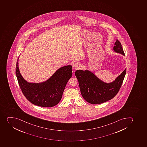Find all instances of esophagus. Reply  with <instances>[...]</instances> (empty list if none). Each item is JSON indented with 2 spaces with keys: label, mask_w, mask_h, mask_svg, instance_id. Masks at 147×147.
<instances>
[{
  "label": "esophagus",
  "mask_w": 147,
  "mask_h": 147,
  "mask_svg": "<svg viewBox=\"0 0 147 147\" xmlns=\"http://www.w3.org/2000/svg\"><path fill=\"white\" fill-rule=\"evenodd\" d=\"M80 67V64L78 63V62L74 63V64H73V67H74V69H78L79 67Z\"/></svg>",
  "instance_id": "1"
}]
</instances>
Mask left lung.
I'll return each instance as SVG.
<instances>
[{
  "instance_id": "left-lung-1",
  "label": "left lung",
  "mask_w": 147,
  "mask_h": 147,
  "mask_svg": "<svg viewBox=\"0 0 147 147\" xmlns=\"http://www.w3.org/2000/svg\"><path fill=\"white\" fill-rule=\"evenodd\" d=\"M115 45L113 50L115 52L125 55L121 43L118 40ZM126 72V69L110 83H104L88 70H77L75 75L84 99L89 103L96 105L109 101L116 96L121 87Z\"/></svg>"
}]
</instances>
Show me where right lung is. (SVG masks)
Here are the masks:
<instances>
[{
	"instance_id": "add662e5",
	"label": "right lung",
	"mask_w": 147,
	"mask_h": 147,
	"mask_svg": "<svg viewBox=\"0 0 147 147\" xmlns=\"http://www.w3.org/2000/svg\"><path fill=\"white\" fill-rule=\"evenodd\" d=\"M18 64V61L16 74L18 84L23 94L30 102L43 107H54L59 102L66 84L72 77L71 66L61 67L47 81L36 84L28 83L23 78Z\"/></svg>"
}]
</instances>
